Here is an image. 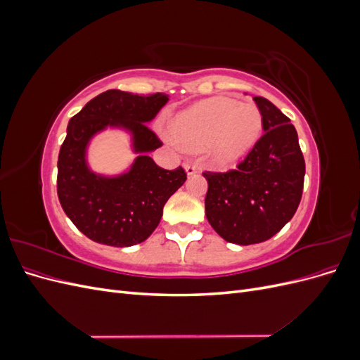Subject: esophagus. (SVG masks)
<instances>
[{"label":"esophagus","instance_id":"34e87169","mask_svg":"<svg viewBox=\"0 0 360 360\" xmlns=\"http://www.w3.org/2000/svg\"><path fill=\"white\" fill-rule=\"evenodd\" d=\"M184 169H186L188 176H193V174H197V172L200 171L197 163L192 162V160H186V162H184Z\"/></svg>","mask_w":360,"mask_h":360}]
</instances>
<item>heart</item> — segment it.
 <instances>
[{
	"label": "heart",
	"instance_id": "heart-1",
	"mask_svg": "<svg viewBox=\"0 0 360 360\" xmlns=\"http://www.w3.org/2000/svg\"><path fill=\"white\" fill-rule=\"evenodd\" d=\"M172 136L184 148L207 146V156L217 167H230L255 146L263 129L258 108L228 97L192 105L171 120Z\"/></svg>",
	"mask_w": 360,
	"mask_h": 360
}]
</instances>
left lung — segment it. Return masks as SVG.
<instances>
[{
	"instance_id": "left-lung-1",
	"label": "left lung",
	"mask_w": 360,
	"mask_h": 360,
	"mask_svg": "<svg viewBox=\"0 0 360 360\" xmlns=\"http://www.w3.org/2000/svg\"><path fill=\"white\" fill-rule=\"evenodd\" d=\"M264 135L245 160L226 172L205 171V216L224 240H269L296 213L303 192L304 159L296 127L264 97H254Z\"/></svg>"
}]
</instances>
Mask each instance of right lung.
<instances>
[{"mask_svg": "<svg viewBox=\"0 0 360 360\" xmlns=\"http://www.w3.org/2000/svg\"><path fill=\"white\" fill-rule=\"evenodd\" d=\"M167 102L163 93L108 90L70 118L58 155L57 192L64 213L93 242L115 248L144 242L159 225L163 205L186 180L181 167L163 169L148 156L162 143L147 124ZM106 127L127 129L140 155L115 178L93 173L84 159L89 139Z\"/></svg>", "mask_w": 360, "mask_h": 360, "instance_id": "obj_1", "label": "right lung"}]
</instances>
